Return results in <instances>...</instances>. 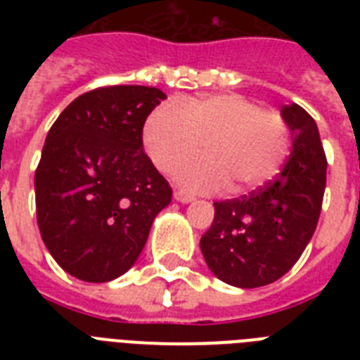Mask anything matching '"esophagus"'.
<instances>
[{
  "mask_svg": "<svg viewBox=\"0 0 360 360\" xmlns=\"http://www.w3.org/2000/svg\"><path fill=\"white\" fill-rule=\"evenodd\" d=\"M174 198L181 203H188V202H192V200H194V196H192V194H188V192H185V191H175Z\"/></svg>",
  "mask_w": 360,
  "mask_h": 360,
  "instance_id": "obj_1",
  "label": "esophagus"
}]
</instances>
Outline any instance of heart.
Listing matches in <instances>:
<instances>
[{
	"label": "heart",
	"instance_id": "1",
	"mask_svg": "<svg viewBox=\"0 0 360 360\" xmlns=\"http://www.w3.org/2000/svg\"><path fill=\"white\" fill-rule=\"evenodd\" d=\"M205 158L183 166L181 185L196 192H250L273 179L291 146L288 121L250 98L219 93L166 103L143 124V147L162 174H174L200 153Z\"/></svg>",
	"mask_w": 360,
	"mask_h": 360
}]
</instances>
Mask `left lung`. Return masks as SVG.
Instances as JSON below:
<instances>
[{"label":"left lung","instance_id":"1","mask_svg":"<svg viewBox=\"0 0 360 360\" xmlns=\"http://www.w3.org/2000/svg\"><path fill=\"white\" fill-rule=\"evenodd\" d=\"M291 155L267 185L248 196L214 202V219L200 239L209 269L237 288H259L284 276L312 239L327 181V157L312 115L285 104Z\"/></svg>","mask_w":360,"mask_h":360}]
</instances>
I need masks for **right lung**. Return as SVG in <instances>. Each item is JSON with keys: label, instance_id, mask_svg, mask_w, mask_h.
Instances as JSON below:
<instances>
[{"label": "right lung", "instance_id": "1", "mask_svg": "<svg viewBox=\"0 0 360 360\" xmlns=\"http://www.w3.org/2000/svg\"><path fill=\"white\" fill-rule=\"evenodd\" d=\"M157 87H97L48 130L35 172L37 224L59 267L108 282L140 256L172 186L143 153V124L164 101Z\"/></svg>", "mask_w": 360, "mask_h": 360}]
</instances>
